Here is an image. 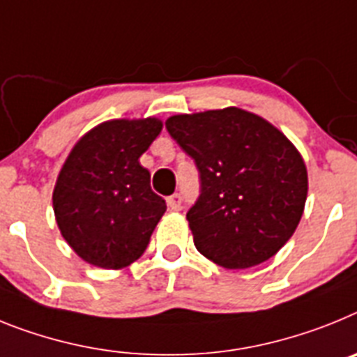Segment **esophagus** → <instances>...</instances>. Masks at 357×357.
Wrapping results in <instances>:
<instances>
[{"instance_id":"obj_1","label":"esophagus","mask_w":357,"mask_h":357,"mask_svg":"<svg viewBox=\"0 0 357 357\" xmlns=\"http://www.w3.org/2000/svg\"><path fill=\"white\" fill-rule=\"evenodd\" d=\"M167 204H169L170 210H181L183 196L181 194H172V196L167 197Z\"/></svg>"}]
</instances>
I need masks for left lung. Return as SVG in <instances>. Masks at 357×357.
Wrapping results in <instances>:
<instances>
[{"label": "left lung", "instance_id": "left-lung-1", "mask_svg": "<svg viewBox=\"0 0 357 357\" xmlns=\"http://www.w3.org/2000/svg\"><path fill=\"white\" fill-rule=\"evenodd\" d=\"M165 127L199 172V196L187 212L197 252L226 269L271 259L296 230L307 197L294 145L237 107L176 114Z\"/></svg>", "mask_w": 357, "mask_h": 357}]
</instances>
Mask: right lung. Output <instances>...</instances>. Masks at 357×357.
I'll return each instance as SVG.
<instances>
[{
  "instance_id": "right-lung-1",
  "label": "right lung",
  "mask_w": 357,
  "mask_h": 357,
  "mask_svg": "<svg viewBox=\"0 0 357 357\" xmlns=\"http://www.w3.org/2000/svg\"><path fill=\"white\" fill-rule=\"evenodd\" d=\"M160 131L156 119L111 120L82 136L68 156L54 212L66 243L89 264L126 268L147 250L167 203L138 158Z\"/></svg>"
}]
</instances>
